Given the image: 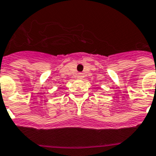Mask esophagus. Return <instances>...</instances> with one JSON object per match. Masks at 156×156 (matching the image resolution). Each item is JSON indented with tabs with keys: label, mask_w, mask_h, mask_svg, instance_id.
<instances>
[{
	"label": "esophagus",
	"mask_w": 156,
	"mask_h": 156,
	"mask_svg": "<svg viewBox=\"0 0 156 156\" xmlns=\"http://www.w3.org/2000/svg\"><path fill=\"white\" fill-rule=\"evenodd\" d=\"M78 78H79V79H81V78H83V73H78Z\"/></svg>",
	"instance_id": "34e87169"
}]
</instances>
